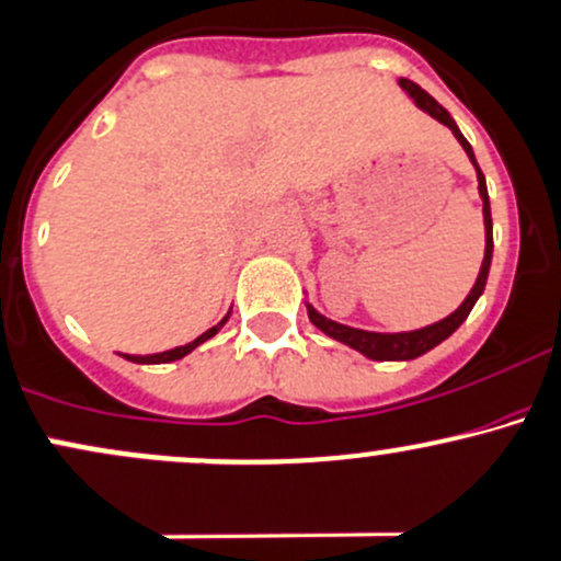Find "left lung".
I'll list each match as a JSON object with an SVG mask.
<instances>
[{
	"mask_svg": "<svg viewBox=\"0 0 561 561\" xmlns=\"http://www.w3.org/2000/svg\"><path fill=\"white\" fill-rule=\"evenodd\" d=\"M399 88H402L412 101L417 103L423 111H428L434 119H439L442 125H447L453 130L455 138H458V144L463 146V151L469 153L471 164L477 168V181H479V196H482V213H484V261H482V268H479V276H477V285L471 287V293L466 295V300L460 304L458 311H453L450 317H445L442 322H434L428 324V328L423 330H412V332H367V330H356V328H346V324H337L332 322V319L322 317L317 309H311L309 304H306V309H309V319L313 324H317L319 330L328 332L330 337H335V341L346 343V346L356 348L359 354L370 356V359H378V362H399V359H415V356L426 354L434 346H439L445 337H450L455 330L460 328V324L466 322V317H469L473 304L479 300V295L484 293V285H488V274H490V261H492V215H490V196H488V186H484V175L482 170H479L477 159H473V151L469 146V140L463 138L458 130V125L453 122V116L447 114V108H442L439 103L434 101V98L428 95L426 90L421 88V84L410 82V79H399Z\"/></svg>",
	"mask_w": 561,
	"mask_h": 561,
	"instance_id": "left-lung-1",
	"label": "left lung"
}]
</instances>
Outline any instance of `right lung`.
Wrapping results in <instances>:
<instances>
[{"mask_svg":"<svg viewBox=\"0 0 561 561\" xmlns=\"http://www.w3.org/2000/svg\"><path fill=\"white\" fill-rule=\"evenodd\" d=\"M226 319H229V313H226V317L220 319V322L215 324V328H210V330H207V332H202V335L196 337V341L186 343V346H178V348L162 351V354H149V356H130V354H125V359H130V362H138V365H162V362H175V359H181V356L191 354V351H194L196 346H199V343L210 341V337L215 335V332H218L220 328H224V324H226Z\"/></svg>","mask_w":561,"mask_h":561,"instance_id":"add662e5","label":"right lung"}]
</instances>
